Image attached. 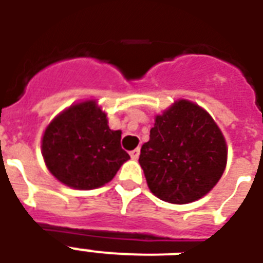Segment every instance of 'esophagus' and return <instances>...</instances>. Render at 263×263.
Listing matches in <instances>:
<instances>
[{"label":"esophagus","mask_w":263,"mask_h":263,"mask_svg":"<svg viewBox=\"0 0 263 263\" xmlns=\"http://www.w3.org/2000/svg\"><path fill=\"white\" fill-rule=\"evenodd\" d=\"M139 154H140L139 148H135V150H132V152L129 153V156H131L132 160H138V158H139Z\"/></svg>","instance_id":"obj_1"}]
</instances>
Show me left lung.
<instances>
[{"instance_id": "obj_1", "label": "left lung", "mask_w": 263, "mask_h": 263, "mask_svg": "<svg viewBox=\"0 0 263 263\" xmlns=\"http://www.w3.org/2000/svg\"><path fill=\"white\" fill-rule=\"evenodd\" d=\"M227 158V142L212 116L199 105L179 99L156 116L139 164L157 198L185 204L212 191Z\"/></svg>"}]
</instances>
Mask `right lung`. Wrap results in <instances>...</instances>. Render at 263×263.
Listing matches in <instances>:
<instances>
[{
	"label": "right lung",
	"mask_w": 263,
	"mask_h": 263,
	"mask_svg": "<svg viewBox=\"0 0 263 263\" xmlns=\"http://www.w3.org/2000/svg\"><path fill=\"white\" fill-rule=\"evenodd\" d=\"M121 131L107 125L97 99L64 109L43 132L41 148L49 172L75 190H94L109 183L129 160L120 144Z\"/></svg>",
	"instance_id": "obj_1"
}]
</instances>
